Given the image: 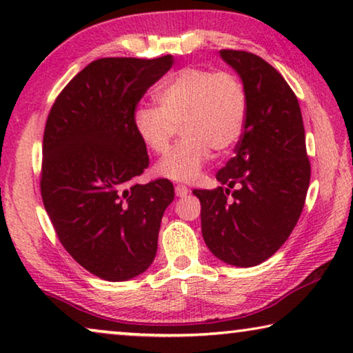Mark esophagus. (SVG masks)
I'll return each instance as SVG.
<instances>
[{"label":"esophagus","instance_id":"1","mask_svg":"<svg viewBox=\"0 0 353 353\" xmlns=\"http://www.w3.org/2000/svg\"><path fill=\"white\" fill-rule=\"evenodd\" d=\"M175 194H176V197H185L189 194V189L186 186H183V185H176L175 186Z\"/></svg>","mask_w":353,"mask_h":353}]
</instances>
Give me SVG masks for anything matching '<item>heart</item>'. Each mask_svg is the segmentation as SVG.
Masks as SVG:
<instances>
[{
    "label": "heart",
    "instance_id": "heart-1",
    "mask_svg": "<svg viewBox=\"0 0 353 353\" xmlns=\"http://www.w3.org/2000/svg\"><path fill=\"white\" fill-rule=\"evenodd\" d=\"M156 99L159 106L135 110L134 127L148 150L164 154L181 125L185 139L156 165L168 180L196 181L212 150L226 152L243 134L247 92L236 74L183 68L157 88Z\"/></svg>",
    "mask_w": 353,
    "mask_h": 353
}]
</instances>
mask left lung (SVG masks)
<instances>
[{
	"instance_id": "8db88e82",
	"label": "left lung",
	"mask_w": 353,
	"mask_h": 353,
	"mask_svg": "<svg viewBox=\"0 0 353 353\" xmlns=\"http://www.w3.org/2000/svg\"><path fill=\"white\" fill-rule=\"evenodd\" d=\"M242 79L247 121L236 156L216 173L226 188L194 189L202 236L223 263L252 268L287 242L303 212L310 181L303 114L283 76L258 55L219 50ZM236 188L232 197L228 192Z\"/></svg>"
}]
</instances>
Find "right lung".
I'll return each instance as SVG.
<instances>
[{
    "instance_id": "right-lung-1",
    "label": "right lung",
    "mask_w": 353,
    "mask_h": 353,
    "mask_svg": "<svg viewBox=\"0 0 353 353\" xmlns=\"http://www.w3.org/2000/svg\"><path fill=\"white\" fill-rule=\"evenodd\" d=\"M172 65V55L95 60L60 92L46 122L44 208L74 261L108 282L150 268L162 214L175 197L164 178L135 183L150 164L135 108Z\"/></svg>"
}]
</instances>
